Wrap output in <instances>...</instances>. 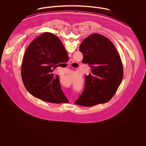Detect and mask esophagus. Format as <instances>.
<instances>
[{
	"label": "esophagus",
	"mask_w": 146,
	"mask_h": 146,
	"mask_svg": "<svg viewBox=\"0 0 146 146\" xmlns=\"http://www.w3.org/2000/svg\"><path fill=\"white\" fill-rule=\"evenodd\" d=\"M73 63H74V61L73 60H70V61H69V64H70V65L72 66Z\"/></svg>",
	"instance_id": "esophagus-1"
}]
</instances>
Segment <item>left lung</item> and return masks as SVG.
Wrapping results in <instances>:
<instances>
[{"label":"left lung","mask_w":146,"mask_h":146,"mask_svg":"<svg viewBox=\"0 0 146 146\" xmlns=\"http://www.w3.org/2000/svg\"><path fill=\"white\" fill-rule=\"evenodd\" d=\"M82 62L88 63L91 74L86 76L82 94L75 104L91 107L108 102L122 82L123 67L115 46L107 37L94 33L82 42Z\"/></svg>","instance_id":"1"}]
</instances>
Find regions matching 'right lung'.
Instances as JSON below:
<instances>
[{
	"instance_id": "obj_1",
	"label": "right lung",
	"mask_w": 146,
	"mask_h": 146,
	"mask_svg": "<svg viewBox=\"0 0 146 146\" xmlns=\"http://www.w3.org/2000/svg\"><path fill=\"white\" fill-rule=\"evenodd\" d=\"M68 60L60 39L44 33L28 46L23 57L21 77L26 89L33 96L54 104L67 101L61 88L58 76L54 70Z\"/></svg>"
}]
</instances>
